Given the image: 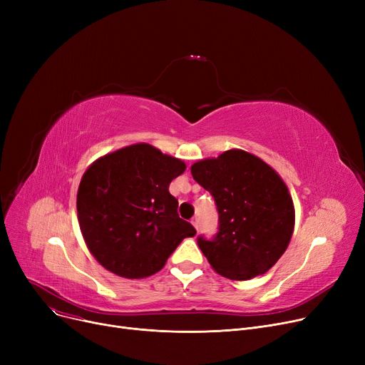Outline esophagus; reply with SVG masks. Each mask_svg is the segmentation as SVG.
Wrapping results in <instances>:
<instances>
[{
  "mask_svg": "<svg viewBox=\"0 0 365 365\" xmlns=\"http://www.w3.org/2000/svg\"><path fill=\"white\" fill-rule=\"evenodd\" d=\"M190 222H192V225H194V227L197 229V231H198V227H200V220H198V217H194L192 220H190Z\"/></svg>",
  "mask_w": 365,
  "mask_h": 365,
  "instance_id": "obj_1",
  "label": "esophagus"
}]
</instances>
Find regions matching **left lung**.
<instances>
[{"label":"left lung","mask_w":365,"mask_h":365,"mask_svg":"<svg viewBox=\"0 0 365 365\" xmlns=\"http://www.w3.org/2000/svg\"><path fill=\"white\" fill-rule=\"evenodd\" d=\"M190 173L219 213L217 234L197 240L213 269L235 281L269 271L294 229L293 200L277 171L253 153L231 149L195 163Z\"/></svg>","instance_id":"obj_1"}]
</instances>
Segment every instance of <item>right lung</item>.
Returning a JSON list of instances; mask_svg holds the SVG:
<instances>
[{
    "label": "right lung",
    "instance_id": "obj_1",
    "mask_svg": "<svg viewBox=\"0 0 365 365\" xmlns=\"http://www.w3.org/2000/svg\"><path fill=\"white\" fill-rule=\"evenodd\" d=\"M185 168L148 143L108 153L87 168L76 212L88 250L105 269L130 279L150 277L183 238L197 234L168 192Z\"/></svg>",
    "mask_w": 365,
    "mask_h": 365
}]
</instances>
